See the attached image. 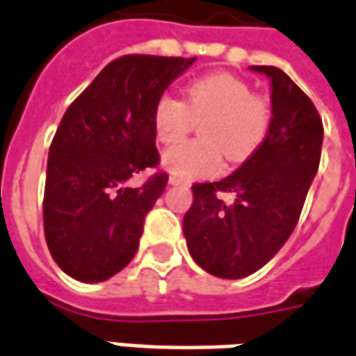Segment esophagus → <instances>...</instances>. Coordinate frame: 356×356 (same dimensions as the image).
Here are the masks:
<instances>
[{
  "label": "esophagus",
  "instance_id": "esophagus-1",
  "mask_svg": "<svg viewBox=\"0 0 356 356\" xmlns=\"http://www.w3.org/2000/svg\"><path fill=\"white\" fill-rule=\"evenodd\" d=\"M168 184H170V186H180V184H186L182 180V178H178V176H170V178H168Z\"/></svg>",
  "mask_w": 356,
  "mask_h": 356
}]
</instances>
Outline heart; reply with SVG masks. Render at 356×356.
Masks as SVG:
<instances>
[{
	"label": "heart",
	"instance_id": "obj_1",
	"mask_svg": "<svg viewBox=\"0 0 356 356\" xmlns=\"http://www.w3.org/2000/svg\"><path fill=\"white\" fill-rule=\"evenodd\" d=\"M200 124L202 141H188L168 149L163 166L182 180L207 178L220 170L222 154L240 163L256 153L271 127V106L252 95L246 81L230 73H211L192 81L184 100L159 97L153 106V131L159 143L172 145Z\"/></svg>",
	"mask_w": 356,
	"mask_h": 356
}]
</instances>
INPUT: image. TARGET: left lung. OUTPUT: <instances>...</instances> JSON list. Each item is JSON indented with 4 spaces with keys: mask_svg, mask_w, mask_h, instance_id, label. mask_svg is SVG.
Listing matches in <instances>:
<instances>
[{
    "mask_svg": "<svg viewBox=\"0 0 356 356\" xmlns=\"http://www.w3.org/2000/svg\"><path fill=\"white\" fill-rule=\"evenodd\" d=\"M271 81V127L256 153L219 182L193 184L184 236L193 261L222 279L264 267L293 234L318 172L323 126L314 102L285 71L252 65ZM219 193L235 200L225 204Z\"/></svg>",
    "mask_w": 356,
    "mask_h": 356,
    "instance_id": "left-lung-1",
    "label": "left lung"
}]
</instances>
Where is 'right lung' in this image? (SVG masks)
Here are the masks:
<instances>
[{
  "label": "right lung",
  "mask_w": 356,
  "mask_h": 356,
  "mask_svg": "<svg viewBox=\"0 0 356 356\" xmlns=\"http://www.w3.org/2000/svg\"><path fill=\"white\" fill-rule=\"evenodd\" d=\"M195 58L122 56L71 102L51 139L44 234L54 261L81 283L106 281L134 259L143 222L168 176L154 168L153 106Z\"/></svg>",
  "instance_id": "obj_1"
}]
</instances>
